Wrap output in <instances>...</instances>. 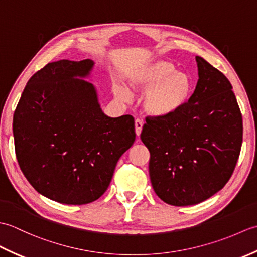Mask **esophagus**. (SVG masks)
Returning <instances> with one entry per match:
<instances>
[{
  "mask_svg": "<svg viewBox=\"0 0 257 257\" xmlns=\"http://www.w3.org/2000/svg\"><path fill=\"white\" fill-rule=\"evenodd\" d=\"M143 125H144V121L141 119H136L135 120V130H136V135L140 136L141 130H143Z\"/></svg>",
  "mask_w": 257,
  "mask_h": 257,
  "instance_id": "1",
  "label": "esophagus"
}]
</instances>
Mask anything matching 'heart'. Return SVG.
<instances>
[{
  "label": "heart",
  "mask_w": 257,
  "mask_h": 257,
  "mask_svg": "<svg viewBox=\"0 0 257 257\" xmlns=\"http://www.w3.org/2000/svg\"><path fill=\"white\" fill-rule=\"evenodd\" d=\"M128 84L135 90H146L144 109L155 117H169L181 110L193 91L190 76L174 70L173 65L166 61L151 62L132 70ZM113 90L120 100H129L130 92L123 86L116 85Z\"/></svg>",
  "instance_id": "1"
}]
</instances>
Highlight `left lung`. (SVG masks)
I'll return each mask as SVG.
<instances>
[{"instance_id":"left-lung-1","label":"left lung","mask_w":257,"mask_h":257,"mask_svg":"<svg viewBox=\"0 0 257 257\" xmlns=\"http://www.w3.org/2000/svg\"><path fill=\"white\" fill-rule=\"evenodd\" d=\"M199 80L181 110L146 118L140 138L150 152L156 194L176 206L198 204L219 192L235 169L243 120L224 74L196 56Z\"/></svg>"}]
</instances>
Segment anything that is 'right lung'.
I'll use <instances>...</instances> for the list:
<instances>
[{"label": "right lung", "mask_w": 257, "mask_h": 257, "mask_svg": "<svg viewBox=\"0 0 257 257\" xmlns=\"http://www.w3.org/2000/svg\"><path fill=\"white\" fill-rule=\"evenodd\" d=\"M92 66L90 59L48 63L27 81L14 111L21 170L38 193L59 203L99 199L136 139L134 117L106 116L94 85L79 79Z\"/></svg>", "instance_id": "1"}]
</instances>
